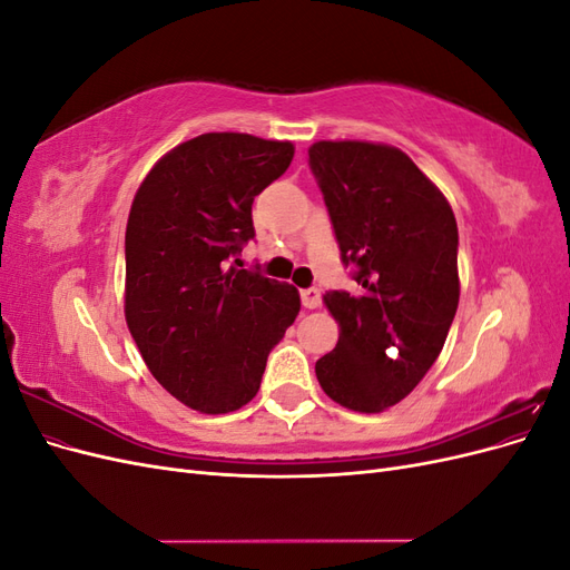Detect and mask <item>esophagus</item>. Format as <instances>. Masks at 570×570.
<instances>
[{
    "mask_svg": "<svg viewBox=\"0 0 570 570\" xmlns=\"http://www.w3.org/2000/svg\"><path fill=\"white\" fill-rule=\"evenodd\" d=\"M302 304H304L306 308L321 306V289H318V287H306V289H302Z\"/></svg>",
    "mask_w": 570,
    "mask_h": 570,
    "instance_id": "1",
    "label": "esophagus"
}]
</instances>
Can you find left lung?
Masks as SVG:
<instances>
[{
  "label": "left lung",
  "instance_id": "1",
  "mask_svg": "<svg viewBox=\"0 0 570 570\" xmlns=\"http://www.w3.org/2000/svg\"><path fill=\"white\" fill-rule=\"evenodd\" d=\"M308 168L356 283V292H325L340 340L316 361V377L337 404L383 411L423 381L452 327L456 218L440 189L394 147L316 142Z\"/></svg>",
  "mask_w": 570,
  "mask_h": 570
}]
</instances>
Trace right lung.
Masks as SVG:
<instances>
[{
	"instance_id": "right-lung-1",
	"label": "right lung",
	"mask_w": 570,
	"mask_h": 570,
	"mask_svg": "<svg viewBox=\"0 0 570 570\" xmlns=\"http://www.w3.org/2000/svg\"><path fill=\"white\" fill-rule=\"evenodd\" d=\"M292 157L289 142L206 132L168 151L132 199L126 321L151 375L189 409L252 402L299 314L295 287L237 258L254 239V197Z\"/></svg>"
}]
</instances>
